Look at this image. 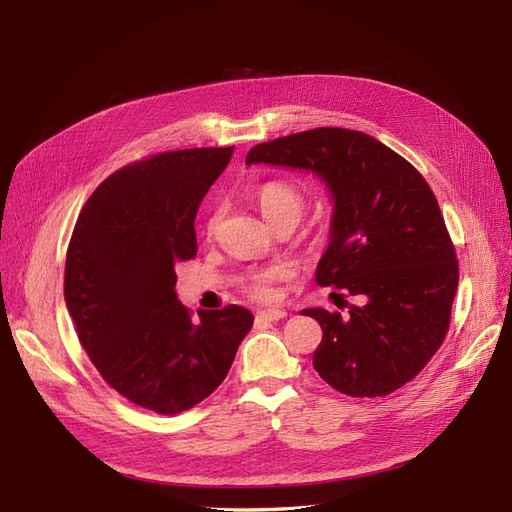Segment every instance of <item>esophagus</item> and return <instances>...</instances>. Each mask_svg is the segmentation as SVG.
I'll return each instance as SVG.
<instances>
[{"label": "esophagus", "mask_w": 512, "mask_h": 512, "mask_svg": "<svg viewBox=\"0 0 512 512\" xmlns=\"http://www.w3.org/2000/svg\"><path fill=\"white\" fill-rule=\"evenodd\" d=\"M288 314L284 312V309H262V312L256 314L258 320H269V322H275V320H282L286 318Z\"/></svg>", "instance_id": "esophagus-1"}]
</instances>
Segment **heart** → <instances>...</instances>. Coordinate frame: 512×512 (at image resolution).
Masks as SVG:
<instances>
[{"mask_svg":"<svg viewBox=\"0 0 512 512\" xmlns=\"http://www.w3.org/2000/svg\"><path fill=\"white\" fill-rule=\"evenodd\" d=\"M254 200L265 218L273 228L282 226H297L307 209V192L303 185L288 179H271L262 183L254 192ZM220 222V209H215L205 224L207 235H213L215 226ZM290 267L284 262H275L265 269H256L245 277L243 288L247 294L256 299H271L273 297V284L282 282L290 277Z\"/></svg>","mask_w":512,"mask_h":512,"instance_id":"1","label":"heart"}]
</instances>
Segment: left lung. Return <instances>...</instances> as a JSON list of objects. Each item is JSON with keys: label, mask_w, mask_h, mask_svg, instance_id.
Returning a JSON list of instances; mask_svg holds the SVG:
<instances>
[{"label": "left lung", "mask_w": 512, "mask_h": 512, "mask_svg": "<svg viewBox=\"0 0 512 512\" xmlns=\"http://www.w3.org/2000/svg\"><path fill=\"white\" fill-rule=\"evenodd\" d=\"M260 162L314 170L329 185L331 239L316 284L361 297L346 316L303 312L322 327L318 376L350 397L401 389L442 346L459 284L455 245L427 181L374 136L346 128L260 143L245 164Z\"/></svg>", "instance_id": "1"}]
</instances>
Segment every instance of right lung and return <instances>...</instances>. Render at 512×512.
Masks as SVG:
<instances>
[{"label":"right lung","instance_id":"right-lung-1","mask_svg":"<svg viewBox=\"0 0 512 512\" xmlns=\"http://www.w3.org/2000/svg\"><path fill=\"white\" fill-rule=\"evenodd\" d=\"M232 147L156 153L106 177L72 230L64 297L104 382L158 414L190 410L224 382L254 316L192 312L175 267L196 256V211Z\"/></svg>","mask_w":512,"mask_h":512}]
</instances>
